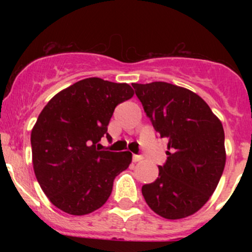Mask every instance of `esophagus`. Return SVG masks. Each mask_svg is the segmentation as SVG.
Instances as JSON below:
<instances>
[{"label":"esophagus","mask_w":252,"mask_h":252,"mask_svg":"<svg viewBox=\"0 0 252 252\" xmlns=\"http://www.w3.org/2000/svg\"><path fill=\"white\" fill-rule=\"evenodd\" d=\"M141 160H143V158L141 155H132V161H134V162H138V161Z\"/></svg>","instance_id":"34e87169"}]
</instances>
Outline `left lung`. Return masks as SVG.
Listing matches in <instances>:
<instances>
[{"mask_svg":"<svg viewBox=\"0 0 252 252\" xmlns=\"http://www.w3.org/2000/svg\"><path fill=\"white\" fill-rule=\"evenodd\" d=\"M132 88L154 129L168 138V158L158 166V178L142 186L144 200L166 219L194 215L209 201L224 170L222 124L189 90L164 82Z\"/></svg>","mask_w":252,"mask_h":252,"instance_id":"8db88e82","label":"left lung"}]
</instances>
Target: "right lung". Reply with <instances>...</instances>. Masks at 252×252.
Listing matches in <instances>:
<instances>
[{
	"instance_id": "1",
	"label": "right lung",
	"mask_w": 252,
	"mask_h": 252,
	"mask_svg": "<svg viewBox=\"0 0 252 252\" xmlns=\"http://www.w3.org/2000/svg\"><path fill=\"white\" fill-rule=\"evenodd\" d=\"M134 96L126 83L100 78L79 80L57 94L40 112L31 135L33 168L54 206L72 216L102 207L115 178L131 162V153L99 150L120 103Z\"/></svg>"
}]
</instances>
